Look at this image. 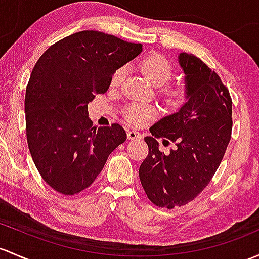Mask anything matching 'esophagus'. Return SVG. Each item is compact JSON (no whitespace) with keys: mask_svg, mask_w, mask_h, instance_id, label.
<instances>
[{"mask_svg":"<svg viewBox=\"0 0 259 259\" xmlns=\"http://www.w3.org/2000/svg\"><path fill=\"white\" fill-rule=\"evenodd\" d=\"M127 139L129 140H139V139H141V134L138 130H127Z\"/></svg>","mask_w":259,"mask_h":259,"instance_id":"esophagus-1","label":"esophagus"}]
</instances>
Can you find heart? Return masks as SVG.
Returning a JSON list of instances; mask_svg holds the SVG:
<instances>
[{"mask_svg":"<svg viewBox=\"0 0 259 259\" xmlns=\"http://www.w3.org/2000/svg\"><path fill=\"white\" fill-rule=\"evenodd\" d=\"M140 68L144 74L148 77V79L155 85H162V84L167 83L174 74L172 64L161 54L154 53L146 56L140 62ZM125 74H126V68H118L111 77V84L119 85L124 80ZM165 94L174 103H179L184 99V89L180 87H168L165 89ZM152 114H154V110L151 108L144 107L140 104H129L125 110L126 118L137 125L145 122L149 118H151Z\"/></svg>","mask_w":259,"mask_h":259,"instance_id":"obj_1","label":"heart"}]
</instances>
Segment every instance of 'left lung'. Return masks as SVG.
Wrapping results in <instances>:
<instances>
[{"label": "left lung", "instance_id": "1", "mask_svg": "<svg viewBox=\"0 0 259 259\" xmlns=\"http://www.w3.org/2000/svg\"><path fill=\"white\" fill-rule=\"evenodd\" d=\"M187 102L150 127L149 154L139 168L148 198L159 207L184 206L203 191L221 164L232 132V99L214 70L195 57L180 53ZM159 137L178 148L158 150Z\"/></svg>", "mask_w": 259, "mask_h": 259}]
</instances>
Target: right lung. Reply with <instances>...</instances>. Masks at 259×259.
<instances>
[{"label":"right lung","mask_w":259,"mask_h":259,"mask_svg":"<svg viewBox=\"0 0 259 259\" xmlns=\"http://www.w3.org/2000/svg\"><path fill=\"white\" fill-rule=\"evenodd\" d=\"M141 51L140 43L81 31L54 43L37 61L24 99L27 143L42 179L59 194L91 186L109 155L126 140L121 125L94 126L88 104Z\"/></svg>","instance_id":"add662e5"}]
</instances>
